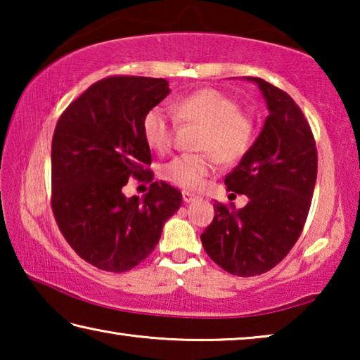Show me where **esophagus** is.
<instances>
[{
  "instance_id": "1",
  "label": "esophagus",
  "mask_w": 360,
  "mask_h": 360,
  "mask_svg": "<svg viewBox=\"0 0 360 360\" xmlns=\"http://www.w3.org/2000/svg\"><path fill=\"white\" fill-rule=\"evenodd\" d=\"M197 198L195 197L193 193H191V192H187V191H184L182 192V200H184V203H191V202H193V200Z\"/></svg>"
}]
</instances>
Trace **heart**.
<instances>
[{"label": "heart", "mask_w": 360, "mask_h": 360, "mask_svg": "<svg viewBox=\"0 0 360 360\" xmlns=\"http://www.w3.org/2000/svg\"><path fill=\"white\" fill-rule=\"evenodd\" d=\"M169 111L181 124L202 125L197 149L205 154L174 157L162 168L168 182L186 191H197L214 172L216 160L233 165L248 154L254 143V122L241 112L240 103L216 89H202L169 103ZM141 131L152 150L165 152L173 143L174 120L163 106L144 114Z\"/></svg>", "instance_id": "heart-1"}]
</instances>
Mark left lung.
<instances>
[{
	"mask_svg": "<svg viewBox=\"0 0 360 360\" xmlns=\"http://www.w3.org/2000/svg\"><path fill=\"white\" fill-rule=\"evenodd\" d=\"M268 115L264 129L233 172L227 191L245 193V208L214 205V219L200 236L206 254L236 276H257L276 266L300 236L311 205L318 150L300 108L260 77Z\"/></svg>",
	"mask_w": 360,
	"mask_h": 360,
	"instance_id": "obj_1",
	"label": "left lung"
}]
</instances>
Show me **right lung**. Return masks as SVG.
Segmentation results:
<instances>
[{"mask_svg":"<svg viewBox=\"0 0 360 360\" xmlns=\"http://www.w3.org/2000/svg\"><path fill=\"white\" fill-rule=\"evenodd\" d=\"M169 94L168 81L114 76L95 82L65 109L52 139V211L79 257L105 271L131 270L154 251L182 193L152 182L125 197L131 178L152 173L144 114Z\"/></svg>","mask_w":360,"mask_h":360,"instance_id":"1","label":"right lung"}]
</instances>
